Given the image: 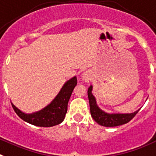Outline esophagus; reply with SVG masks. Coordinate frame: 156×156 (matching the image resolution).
Masks as SVG:
<instances>
[{
    "label": "esophagus",
    "mask_w": 156,
    "mask_h": 156,
    "mask_svg": "<svg viewBox=\"0 0 156 156\" xmlns=\"http://www.w3.org/2000/svg\"><path fill=\"white\" fill-rule=\"evenodd\" d=\"M82 78H83V80L86 82H89L90 79H91V74H90L89 72L86 71V72H85L82 74Z\"/></svg>",
    "instance_id": "esophagus-1"
}]
</instances>
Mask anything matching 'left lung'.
Masks as SVG:
<instances>
[{"label": "left lung", "mask_w": 156, "mask_h": 156, "mask_svg": "<svg viewBox=\"0 0 156 156\" xmlns=\"http://www.w3.org/2000/svg\"><path fill=\"white\" fill-rule=\"evenodd\" d=\"M92 89L93 86L88 89V97L89 101V107H90V113L94 119L95 122H97L99 125L106 127H113L121 126L123 124L129 122L131 119H133L139 110L133 113L130 114H108L104 112L97 106L96 99L92 94Z\"/></svg>", "instance_id": "left-lung-1"}]
</instances>
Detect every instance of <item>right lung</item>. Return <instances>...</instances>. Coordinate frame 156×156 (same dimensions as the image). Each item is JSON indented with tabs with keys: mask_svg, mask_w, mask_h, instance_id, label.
I'll return each mask as SVG.
<instances>
[{
	"mask_svg": "<svg viewBox=\"0 0 156 156\" xmlns=\"http://www.w3.org/2000/svg\"><path fill=\"white\" fill-rule=\"evenodd\" d=\"M76 85V77L70 78L63 85L61 90L51 104L35 113L25 114L19 110L12 104V105L17 115L23 121L37 126H53L63 121L67 112V104Z\"/></svg>",
	"mask_w": 156,
	"mask_h": 156,
	"instance_id": "add662e5",
	"label": "right lung"
}]
</instances>
